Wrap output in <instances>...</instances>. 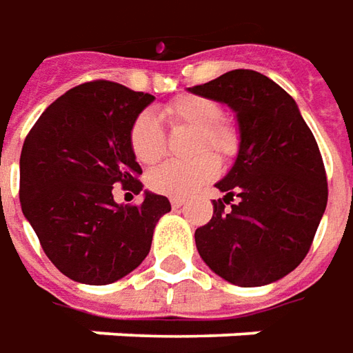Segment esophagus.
<instances>
[{
  "label": "esophagus",
  "mask_w": 353,
  "mask_h": 353,
  "mask_svg": "<svg viewBox=\"0 0 353 353\" xmlns=\"http://www.w3.org/2000/svg\"><path fill=\"white\" fill-rule=\"evenodd\" d=\"M170 203H172V207H174V209H179L181 205H185V199H179V197H174V199H170Z\"/></svg>",
  "instance_id": "esophagus-1"
}]
</instances>
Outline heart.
<instances>
[{
  "label": "heart",
  "instance_id": "heart-1",
  "mask_svg": "<svg viewBox=\"0 0 353 353\" xmlns=\"http://www.w3.org/2000/svg\"><path fill=\"white\" fill-rule=\"evenodd\" d=\"M170 127H189L193 134V152L207 148L219 156H230L236 150L238 134L230 123L221 117V105L203 95H179L162 109ZM130 148L142 164H156L165 152V130L148 111H142L130 127ZM219 172L213 154H199L189 162H165L148 176V185L162 195L188 197L201 185L211 181Z\"/></svg>",
  "mask_w": 353,
  "mask_h": 353
}]
</instances>
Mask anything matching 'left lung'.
<instances>
[{
    "label": "left lung",
    "mask_w": 353,
    "mask_h": 353,
    "mask_svg": "<svg viewBox=\"0 0 353 353\" xmlns=\"http://www.w3.org/2000/svg\"><path fill=\"white\" fill-rule=\"evenodd\" d=\"M189 92L228 105L240 130L236 162L216 183L226 195L195 230L199 256L228 283H274L305 260L326 209L319 144L295 99L260 72L232 70Z\"/></svg>",
    "instance_id": "1"
}]
</instances>
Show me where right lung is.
<instances>
[{
  "label": "right lung",
  "instance_id": "right-lung-1",
  "mask_svg": "<svg viewBox=\"0 0 353 353\" xmlns=\"http://www.w3.org/2000/svg\"><path fill=\"white\" fill-rule=\"evenodd\" d=\"M154 95L95 79L46 107L21 150L19 199L48 260L88 285H107L148 256L156 223L172 211L146 191L140 205H119L113 185L142 191L130 127Z\"/></svg>",
  "mask_w": 353,
  "mask_h": 353
}]
</instances>
